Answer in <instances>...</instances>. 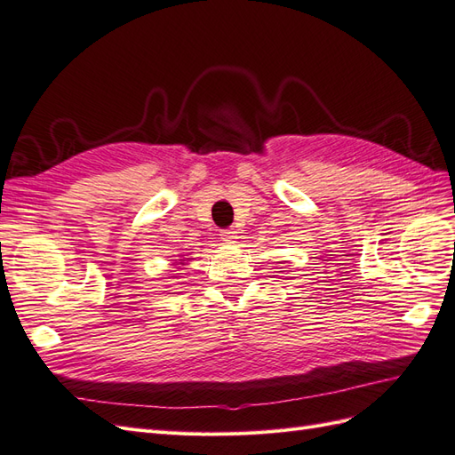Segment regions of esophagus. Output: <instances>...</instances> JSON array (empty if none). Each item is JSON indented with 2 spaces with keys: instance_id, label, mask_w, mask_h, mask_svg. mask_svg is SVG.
<instances>
[{
  "instance_id": "34e87169",
  "label": "esophagus",
  "mask_w": 455,
  "mask_h": 455,
  "mask_svg": "<svg viewBox=\"0 0 455 455\" xmlns=\"http://www.w3.org/2000/svg\"><path fill=\"white\" fill-rule=\"evenodd\" d=\"M220 236H223V240L227 243H235L238 238V232L235 228H225V230H220Z\"/></svg>"
}]
</instances>
